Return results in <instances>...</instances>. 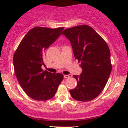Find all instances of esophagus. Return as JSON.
Masks as SVG:
<instances>
[{"label": "esophagus", "instance_id": "1", "mask_svg": "<svg viewBox=\"0 0 128 128\" xmlns=\"http://www.w3.org/2000/svg\"><path fill=\"white\" fill-rule=\"evenodd\" d=\"M72 77V75L71 74H68V75H64V78H71Z\"/></svg>", "mask_w": 128, "mask_h": 128}]
</instances>
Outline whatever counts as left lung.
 <instances>
[{"mask_svg":"<svg viewBox=\"0 0 128 128\" xmlns=\"http://www.w3.org/2000/svg\"><path fill=\"white\" fill-rule=\"evenodd\" d=\"M72 45L76 60L81 62L82 71L74 75L78 81L71 96L80 101H90L103 90L112 72L110 51L103 38L87 25L77 26L62 32Z\"/></svg>","mask_w":128,"mask_h":128,"instance_id":"8db88e82","label":"left lung"}]
</instances>
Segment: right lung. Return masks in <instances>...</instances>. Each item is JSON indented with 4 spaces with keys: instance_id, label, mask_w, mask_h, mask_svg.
Segmentation results:
<instances>
[{
    "instance_id": "1",
    "label": "right lung",
    "mask_w": 128,
    "mask_h": 128,
    "mask_svg": "<svg viewBox=\"0 0 128 128\" xmlns=\"http://www.w3.org/2000/svg\"><path fill=\"white\" fill-rule=\"evenodd\" d=\"M64 28L36 27L22 40L13 56L14 73L19 84L30 98L47 100L55 96L63 80L60 73L43 70L44 52L58 39Z\"/></svg>"
}]
</instances>
